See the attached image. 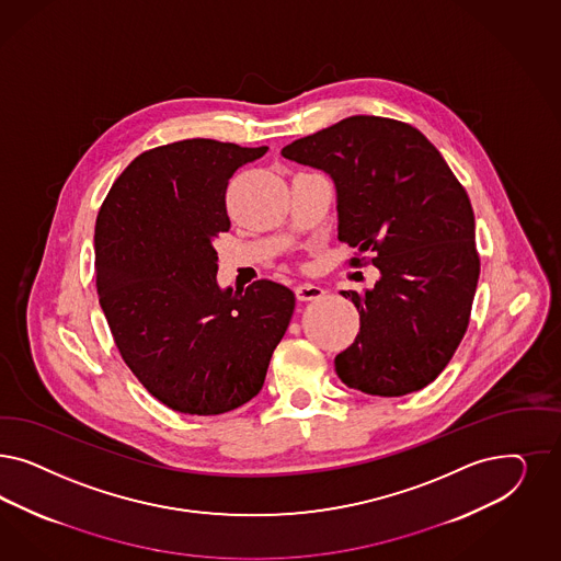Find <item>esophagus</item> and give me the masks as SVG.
<instances>
[{
	"mask_svg": "<svg viewBox=\"0 0 561 561\" xmlns=\"http://www.w3.org/2000/svg\"><path fill=\"white\" fill-rule=\"evenodd\" d=\"M295 295L299 301H313V299H320L324 295V289L320 285H313V283H301L295 287Z\"/></svg>",
	"mask_w": 561,
	"mask_h": 561,
	"instance_id": "esophagus-1",
	"label": "esophagus"
}]
</instances>
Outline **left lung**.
I'll return each mask as SVG.
<instances>
[{
	"mask_svg": "<svg viewBox=\"0 0 561 561\" xmlns=\"http://www.w3.org/2000/svg\"><path fill=\"white\" fill-rule=\"evenodd\" d=\"M330 175L339 239L376 253L380 278L343 290L359 311L339 378L371 397L425 388L453 359L479 280L474 215L444 157L409 124L353 115L280 150Z\"/></svg>",
	"mask_w": 561,
	"mask_h": 561,
	"instance_id": "obj_1",
	"label": "left lung"
}]
</instances>
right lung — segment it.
<instances>
[{
    "label": "right lung",
    "mask_w": 561,
    "mask_h": 561,
    "mask_svg": "<svg viewBox=\"0 0 561 561\" xmlns=\"http://www.w3.org/2000/svg\"><path fill=\"white\" fill-rule=\"evenodd\" d=\"M268 146L206 138L159 146L113 183L94 229L96 290L115 344L146 390L173 411L220 415L264 386L295 293L268 278L218 285L225 194Z\"/></svg>",
    "instance_id": "obj_1"
}]
</instances>
